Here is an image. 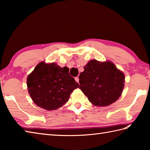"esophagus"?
Returning <instances> with one entry per match:
<instances>
[{
  "label": "esophagus",
  "instance_id": "1",
  "mask_svg": "<svg viewBox=\"0 0 150 150\" xmlns=\"http://www.w3.org/2000/svg\"><path fill=\"white\" fill-rule=\"evenodd\" d=\"M75 81H76V82H78V83H79V77H75Z\"/></svg>",
  "mask_w": 150,
  "mask_h": 150
}]
</instances>
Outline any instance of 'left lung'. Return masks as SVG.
I'll return each mask as SVG.
<instances>
[{"mask_svg": "<svg viewBox=\"0 0 150 150\" xmlns=\"http://www.w3.org/2000/svg\"><path fill=\"white\" fill-rule=\"evenodd\" d=\"M79 75L81 89L96 106H108L120 97L124 86V73L110 61H89Z\"/></svg>", "mask_w": 150, "mask_h": 150, "instance_id": "obj_1", "label": "left lung"}]
</instances>
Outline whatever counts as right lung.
Returning <instances> with one entry per match:
<instances>
[{
	"label": "right lung",
	"instance_id": "obj_1",
	"mask_svg": "<svg viewBox=\"0 0 150 150\" xmlns=\"http://www.w3.org/2000/svg\"><path fill=\"white\" fill-rule=\"evenodd\" d=\"M28 93L37 106L55 110L68 101L70 94L79 84L69 74V68L55 63L41 62L28 76Z\"/></svg>",
	"mask_w": 150,
	"mask_h": 150
}]
</instances>
